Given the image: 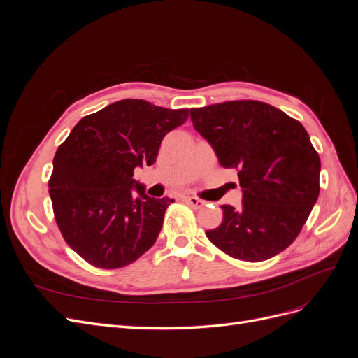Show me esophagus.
<instances>
[{"instance_id": "34e87169", "label": "esophagus", "mask_w": 358, "mask_h": 358, "mask_svg": "<svg viewBox=\"0 0 358 358\" xmlns=\"http://www.w3.org/2000/svg\"><path fill=\"white\" fill-rule=\"evenodd\" d=\"M183 203L188 204L189 208H192V209H201V208H204V204H206L203 200H200L197 197H183Z\"/></svg>"}]
</instances>
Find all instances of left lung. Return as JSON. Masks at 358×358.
<instances>
[{"mask_svg": "<svg viewBox=\"0 0 358 358\" xmlns=\"http://www.w3.org/2000/svg\"><path fill=\"white\" fill-rule=\"evenodd\" d=\"M194 128L220 164L237 170L241 209L221 206L218 229L206 231L221 251L263 262L288 248L318 200L321 161L299 121L267 103L225 101L191 109Z\"/></svg>", "mask_w": 358, "mask_h": 358, "instance_id": "left-lung-1", "label": "left lung"}]
</instances>
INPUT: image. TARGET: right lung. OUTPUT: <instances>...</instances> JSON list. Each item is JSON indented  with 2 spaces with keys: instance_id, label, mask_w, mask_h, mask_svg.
I'll use <instances>...</instances> for the list:
<instances>
[{
  "instance_id": "obj_1",
  "label": "right lung",
  "mask_w": 358,
  "mask_h": 358,
  "mask_svg": "<svg viewBox=\"0 0 358 358\" xmlns=\"http://www.w3.org/2000/svg\"><path fill=\"white\" fill-rule=\"evenodd\" d=\"M188 109L121 100L82 117L53 157L49 194L64 241L100 268L134 263L152 246L171 199H150L133 179Z\"/></svg>"
}]
</instances>
